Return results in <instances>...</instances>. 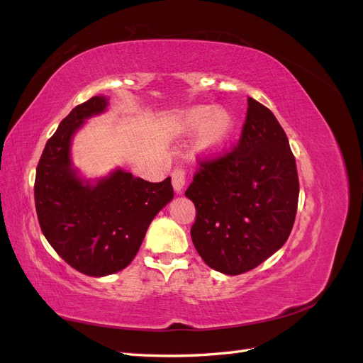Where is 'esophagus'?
Masks as SVG:
<instances>
[{"mask_svg": "<svg viewBox=\"0 0 363 363\" xmlns=\"http://www.w3.org/2000/svg\"><path fill=\"white\" fill-rule=\"evenodd\" d=\"M171 179H172V188L174 191L180 194L184 188V183H186V172L183 169H175L171 174Z\"/></svg>", "mask_w": 363, "mask_h": 363, "instance_id": "34e87169", "label": "esophagus"}]
</instances>
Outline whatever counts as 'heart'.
Returning a JSON list of instances; mask_svg holds the SVG:
<instances>
[{"instance_id": "1", "label": "heart", "mask_w": 363, "mask_h": 363, "mask_svg": "<svg viewBox=\"0 0 363 363\" xmlns=\"http://www.w3.org/2000/svg\"><path fill=\"white\" fill-rule=\"evenodd\" d=\"M175 130L184 138L199 133L195 142L196 152L206 159H216L233 138L235 118L223 107L195 106L179 118Z\"/></svg>"}]
</instances>
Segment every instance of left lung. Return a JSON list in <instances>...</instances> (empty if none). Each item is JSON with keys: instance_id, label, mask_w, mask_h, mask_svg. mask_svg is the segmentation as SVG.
I'll use <instances>...</instances> for the list:
<instances>
[{"instance_id": "8db88e82", "label": "left lung", "mask_w": 363, "mask_h": 363, "mask_svg": "<svg viewBox=\"0 0 363 363\" xmlns=\"http://www.w3.org/2000/svg\"><path fill=\"white\" fill-rule=\"evenodd\" d=\"M184 195L195 204L192 242L206 265L238 276L286 242L298 204V174L274 113L248 98L239 145L203 162Z\"/></svg>"}]
</instances>
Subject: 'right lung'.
<instances>
[{"mask_svg":"<svg viewBox=\"0 0 363 363\" xmlns=\"http://www.w3.org/2000/svg\"><path fill=\"white\" fill-rule=\"evenodd\" d=\"M107 106L108 98L96 95L72 108L43 148L35 182L43 236L68 265L91 277L128 267L151 221L174 199L171 177L150 183L115 168L86 179L74 167V136Z\"/></svg>","mask_w":363,"mask_h":363,"instance_id":"right-lung-1","label":"right lung"}]
</instances>
